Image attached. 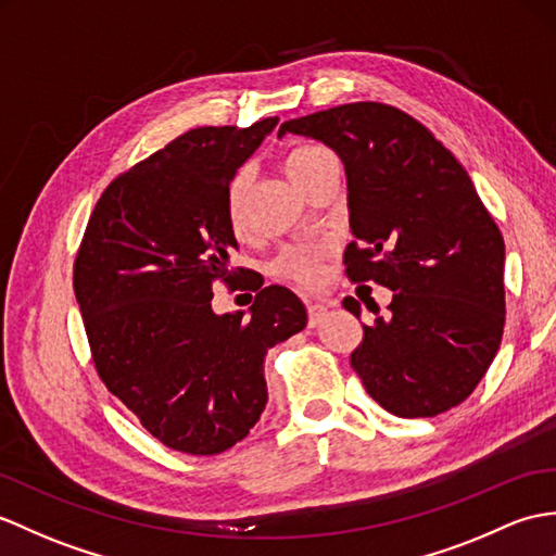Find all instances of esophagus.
I'll return each instance as SVG.
<instances>
[{"mask_svg":"<svg viewBox=\"0 0 556 556\" xmlns=\"http://www.w3.org/2000/svg\"><path fill=\"white\" fill-rule=\"evenodd\" d=\"M329 313V307L327 305H321V303H309L307 305V321H309V327H317L321 319H325V315Z\"/></svg>","mask_w":556,"mask_h":556,"instance_id":"obj_1","label":"esophagus"}]
</instances>
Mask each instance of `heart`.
Wrapping results in <instances>:
<instances>
[{
  "label": "heart",
  "mask_w": 556,
  "mask_h": 556,
  "mask_svg": "<svg viewBox=\"0 0 556 556\" xmlns=\"http://www.w3.org/2000/svg\"><path fill=\"white\" fill-rule=\"evenodd\" d=\"M329 151L319 149V147H299L287 153L283 159V170H287L291 182L299 187L301 191L307 187L309 179L319 170V165L329 161ZM249 170H241L231 179L227 187V197H225V215H227V225L235 231L237 237L243 235V197H247L249 189ZM279 273L287 277L301 281V283H317L319 281V265L317 257L307 251H289L281 255V261L277 265Z\"/></svg>",
  "instance_id": "b5f03b06"
}]
</instances>
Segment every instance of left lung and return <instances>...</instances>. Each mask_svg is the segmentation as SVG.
Instances as JSON below:
<instances>
[{
    "instance_id": "1",
    "label": "left lung",
    "mask_w": 556,
    "mask_h": 556,
    "mask_svg": "<svg viewBox=\"0 0 556 556\" xmlns=\"http://www.w3.org/2000/svg\"><path fill=\"white\" fill-rule=\"evenodd\" d=\"M341 159L353 243L345 273L393 291L351 365L395 417H435L483 379L505 327V241L471 177L441 141L383 103H345L287 121L279 137ZM355 317L363 307L343 299Z\"/></svg>"
}]
</instances>
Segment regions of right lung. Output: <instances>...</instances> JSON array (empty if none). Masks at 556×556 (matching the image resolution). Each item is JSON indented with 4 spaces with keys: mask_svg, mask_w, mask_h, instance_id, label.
Returning a JSON list of instances; mask_svg holds the SVG:
<instances>
[{
    "mask_svg": "<svg viewBox=\"0 0 556 556\" xmlns=\"http://www.w3.org/2000/svg\"><path fill=\"white\" fill-rule=\"evenodd\" d=\"M277 123L197 127L113 179L75 261L99 377L151 435L187 455L225 453L249 435L267 405V351L307 325L299 295L277 283L249 309L211 305V283L235 287L239 275L227 187Z\"/></svg>",
    "mask_w": 556,
    "mask_h": 556,
    "instance_id": "right-lung-1",
    "label": "right lung"
}]
</instances>
